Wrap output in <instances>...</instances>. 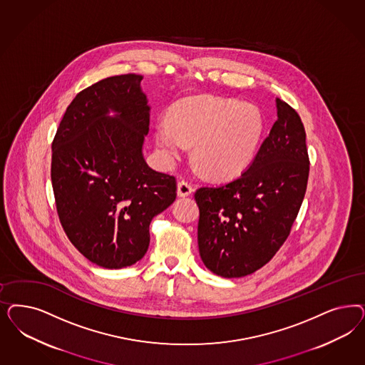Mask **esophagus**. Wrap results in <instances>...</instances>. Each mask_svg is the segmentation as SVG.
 <instances>
[{
	"instance_id": "esophagus-1",
	"label": "esophagus",
	"mask_w": 365,
	"mask_h": 365,
	"mask_svg": "<svg viewBox=\"0 0 365 365\" xmlns=\"http://www.w3.org/2000/svg\"><path fill=\"white\" fill-rule=\"evenodd\" d=\"M192 192H193L192 185L188 184L187 181H180V182L177 184V195H178L180 197H187Z\"/></svg>"
}]
</instances>
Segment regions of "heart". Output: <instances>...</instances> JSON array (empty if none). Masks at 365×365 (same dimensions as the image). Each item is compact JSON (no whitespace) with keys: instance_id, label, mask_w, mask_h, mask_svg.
I'll return each mask as SVG.
<instances>
[{"instance_id":"1","label":"heart","mask_w":365,"mask_h":365,"mask_svg":"<svg viewBox=\"0 0 365 365\" xmlns=\"http://www.w3.org/2000/svg\"><path fill=\"white\" fill-rule=\"evenodd\" d=\"M264 129L259 108L219 96L181 101L155 123V143L168 166L188 150L216 178H231L251 164Z\"/></svg>"}]
</instances>
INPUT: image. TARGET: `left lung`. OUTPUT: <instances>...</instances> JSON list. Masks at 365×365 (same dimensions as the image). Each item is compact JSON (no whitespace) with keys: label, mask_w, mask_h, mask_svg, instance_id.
<instances>
[{"label":"left lung","mask_w":365,"mask_h":365,"mask_svg":"<svg viewBox=\"0 0 365 365\" xmlns=\"http://www.w3.org/2000/svg\"><path fill=\"white\" fill-rule=\"evenodd\" d=\"M269 137L240 176L197 189L201 260L223 278L259 270L281 248L305 197L309 157L306 133L294 108L275 99Z\"/></svg>","instance_id":"obj_1"}]
</instances>
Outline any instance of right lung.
Listing matches in <instances>:
<instances>
[{
  "label": "right lung",
  "mask_w": 365,
  "mask_h": 365,
  "mask_svg": "<svg viewBox=\"0 0 365 365\" xmlns=\"http://www.w3.org/2000/svg\"><path fill=\"white\" fill-rule=\"evenodd\" d=\"M142 78L111 76L84 88L52 142L60 223L79 252L105 269L141 260L154 216L176 200V178L143 158L150 106Z\"/></svg>",
  "instance_id": "add662e5"
}]
</instances>
